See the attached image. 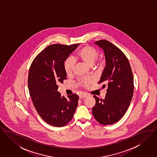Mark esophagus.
Listing matches in <instances>:
<instances>
[{"instance_id": "1", "label": "esophagus", "mask_w": 157, "mask_h": 157, "mask_svg": "<svg viewBox=\"0 0 157 157\" xmlns=\"http://www.w3.org/2000/svg\"><path fill=\"white\" fill-rule=\"evenodd\" d=\"M87 97H88V95H86V94H82V95H81L79 96V99L85 98H86Z\"/></svg>"}]
</instances>
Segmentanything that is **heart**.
<instances>
[{
  "label": "heart",
  "instance_id": "1",
  "mask_svg": "<svg viewBox=\"0 0 157 157\" xmlns=\"http://www.w3.org/2000/svg\"><path fill=\"white\" fill-rule=\"evenodd\" d=\"M98 52L97 50L94 47L85 46L83 47L76 54L73 59L81 60L88 67H92L97 59ZM74 67V62L71 59L66 60L64 62V69L67 75H71L73 72ZM92 82L90 78L83 79L79 81V83L84 87H87Z\"/></svg>",
  "mask_w": 157,
  "mask_h": 157
}]
</instances>
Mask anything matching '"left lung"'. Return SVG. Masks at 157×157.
I'll list each match as a JSON object with an SVG mask.
<instances>
[{
	"label": "left lung",
	"mask_w": 157,
	"mask_h": 157,
	"mask_svg": "<svg viewBox=\"0 0 157 157\" xmlns=\"http://www.w3.org/2000/svg\"><path fill=\"white\" fill-rule=\"evenodd\" d=\"M104 52L106 66L99 83L107 86L104 99L94 96L96 103L92 114L102 125H111L120 121L129 107L134 93V77L129 62L118 48L106 40L95 42Z\"/></svg>",
	"instance_id": "8db88e82"
}]
</instances>
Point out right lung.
I'll list each match as a JSON object with an SVG mask.
<instances>
[{
  "instance_id": "add662e5",
  "label": "right lung",
  "mask_w": 157,
  "mask_h": 157,
  "mask_svg": "<svg viewBox=\"0 0 157 157\" xmlns=\"http://www.w3.org/2000/svg\"><path fill=\"white\" fill-rule=\"evenodd\" d=\"M79 44H53L39 53L30 65L28 88L37 113L45 122L55 127L67 125L78 106L76 94L62 97L58 84L67 79L64 62Z\"/></svg>"
}]
</instances>
